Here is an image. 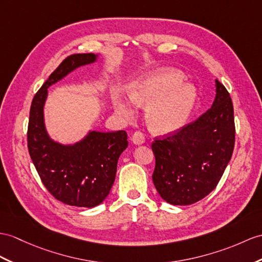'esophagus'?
Here are the masks:
<instances>
[{"instance_id":"1","label":"esophagus","mask_w":262,"mask_h":262,"mask_svg":"<svg viewBox=\"0 0 262 262\" xmlns=\"http://www.w3.org/2000/svg\"><path fill=\"white\" fill-rule=\"evenodd\" d=\"M132 142L137 144V145H140V144H143L144 141H145V137L143 133L141 131H136L135 133H133V136L131 138Z\"/></svg>"}]
</instances>
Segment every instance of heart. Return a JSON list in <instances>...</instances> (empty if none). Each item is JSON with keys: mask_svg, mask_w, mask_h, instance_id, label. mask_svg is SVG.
Listing matches in <instances>:
<instances>
[{"mask_svg": "<svg viewBox=\"0 0 262 262\" xmlns=\"http://www.w3.org/2000/svg\"><path fill=\"white\" fill-rule=\"evenodd\" d=\"M181 72L172 68L159 69L136 81L130 88V98L137 104L145 105L146 122L153 131L170 133L184 125L192 110L195 91L182 83ZM114 106L122 116H131L130 103L121 97Z\"/></svg>", "mask_w": 262, "mask_h": 262, "instance_id": "b5f03b06", "label": "heart"}]
</instances>
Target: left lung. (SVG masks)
<instances>
[{
    "instance_id": "8db88e82",
    "label": "left lung",
    "mask_w": 262,
    "mask_h": 262,
    "mask_svg": "<svg viewBox=\"0 0 262 262\" xmlns=\"http://www.w3.org/2000/svg\"><path fill=\"white\" fill-rule=\"evenodd\" d=\"M212 106L151 148L156 157L153 184L163 200L188 206L203 199L219 183L234 148V117L230 94L215 80Z\"/></svg>"
}]
</instances>
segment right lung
I'll list each match as a JSON object with an SVG mask.
<instances>
[{"mask_svg":"<svg viewBox=\"0 0 262 262\" xmlns=\"http://www.w3.org/2000/svg\"><path fill=\"white\" fill-rule=\"evenodd\" d=\"M97 59L93 53L68 56L36 92L30 110L28 148L34 167L49 192L74 207L93 208L109 194L119 157L127 146L126 132L90 131L79 142L61 144L49 137L43 109L49 86Z\"/></svg>","mask_w":262,"mask_h":262,"instance_id":"obj_1","label":"right lung"}]
</instances>
